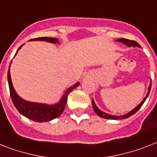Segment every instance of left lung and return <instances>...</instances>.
<instances>
[{
	"instance_id": "obj_1",
	"label": "left lung",
	"mask_w": 157,
	"mask_h": 157,
	"mask_svg": "<svg viewBox=\"0 0 157 157\" xmlns=\"http://www.w3.org/2000/svg\"><path fill=\"white\" fill-rule=\"evenodd\" d=\"M117 41H119V42H121L123 43L124 45H127V46H129V47H131V46H133V47H140L141 48V46H140V45H139V43H137L136 41H134V40H128V39H124V38H121V39H118V40H117ZM151 82H150V85H149V87H148V91H147V93L146 94V97L143 99V101H142L141 103H139L138 106H137L135 108H134V109L132 110V111H130L129 112H128V113H126V114L124 115H122V116H115V115H110V114H107V113H106V112H103V111H101L100 109H98V107L96 106L95 103H94V99H92V105H93V107H94V111L95 112V113L98 116H99L100 117H102V118H104V119H110V120H122V119H126V118H128V117H131V116H133V115L135 113V112L138 111V110L140 108V107H142V105L144 104V102H145V100L147 99V98L148 97V94L149 93H150V90H151Z\"/></svg>"
}]
</instances>
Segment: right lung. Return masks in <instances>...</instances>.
<instances>
[{
	"label": "right lung",
	"mask_w": 157,
	"mask_h": 157,
	"mask_svg": "<svg viewBox=\"0 0 157 157\" xmlns=\"http://www.w3.org/2000/svg\"><path fill=\"white\" fill-rule=\"evenodd\" d=\"M30 40H42V41H47V42L54 43V44H58L59 42L57 38L51 37H39L32 39ZM23 44L18 48L15 55L17 54L18 51L23 46ZM12 62V61H11ZM10 64L8 70V83L9 88H10V96L13 105L15 106L20 114L24 116L28 119L33 120L36 122H46L52 121L57 117H59L60 115L63 113V110L65 109L67 101V96L74 89L76 88L79 86V82L76 83L74 86H70L65 92L63 95L62 96L61 99L59 100V103H54V104H45V103H33L30 101H26L23 98H22L18 94L16 93L15 90L13 88V84L11 81L10 76Z\"/></svg>",
	"instance_id": "1"
}]
</instances>
